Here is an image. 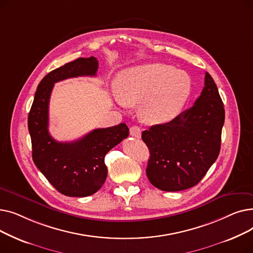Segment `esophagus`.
<instances>
[{"instance_id": "34e87169", "label": "esophagus", "mask_w": 253, "mask_h": 253, "mask_svg": "<svg viewBox=\"0 0 253 253\" xmlns=\"http://www.w3.org/2000/svg\"><path fill=\"white\" fill-rule=\"evenodd\" d=\"M130 135L139 138L141 136V128L138 126H132L130 128Z\"/></svg>"}]
</instances>
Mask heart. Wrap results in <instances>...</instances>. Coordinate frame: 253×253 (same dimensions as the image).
<instances>
[{
    "instance_id": "obj_1",
    "label": "heart",
    "mask_w": 253,
    "mask_h": 253,
    "mask_svg": "<svg viewBox=\"0 0 253 253\" xmlns=\"http://www.w3.org/2000/svg\"><path fill=\"white\" fill-rule=\"evenodd\" d=\"M191 90V78L184 71L154 62L120 73L113 97L121 106L139 105L142 121L156 125L173 119L183 108Z\"/></svg>"
}]
</instances>
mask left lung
Wrapping results in <instances>:
<instances>
[{"label":"left lung","instance_id":"left-lung-1","mask_svg":"<svg viewBox=\"0 0 253 253\" xmlns=\"http://www.w3.org/2000/svg\"><path fill=\"white\" fill-rule=\"evenodd\" d=\"M204 84L192 108L141 134L151 154L147 176L162 191L178 192L194 187L218 157L224 123L223 103L208 73Z\"/></svg>","mask_w":253,"mask_h":253}]
</instances>
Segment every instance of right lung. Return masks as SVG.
Listing matches in <instances>:
<instances>
[{
    "label": "right lung",
    "mask_w": 253,
    "mask_h": 253,
    "mask_svg": "<svg viewBox=\"0 0 253 253\" xmlns=\"http://www.w3.org/2000/svg\"><path fill=\"white\" fill-rule=\"evenodd\" d=\"M97 69V59L91 56L78 58L50 72L40 82L29 114L34 163L53 187L69 197H87L102 187L108 175L105 155L129 135L125 123L94 129L71 142L57 141L49 134V100L53 86L69 78L94 77Z\"/></svg>",
    "instance_id": "1"
}]
</instances>
